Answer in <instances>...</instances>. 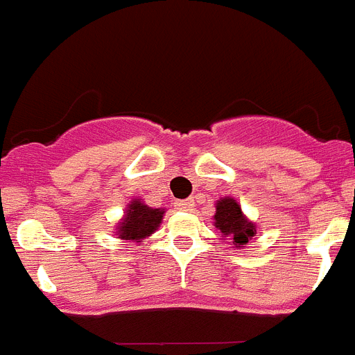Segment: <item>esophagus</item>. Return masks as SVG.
Instances as JSON below:
<instances>
[{"label": "esophagus", "instance_id": "1", "mask_svg": "<svg viewBox=\"0 0 355 355\" xmlns=\"http://www.w3.org/2000/svg\"><path fill=\"white\" fill-rule=\"evenodd\" d=\"M175 208H178V209H184V211H190V209L193 208V199L178 200V202H175Z\"/></svg>", "mask_w": 355, "mask_h": 355}]
</instances>
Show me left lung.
<instances>
[{"mask_svg":"<svg viewBox=\"0 0 355 355\" xmlns=\"http://www.w3.org/2000/svg\"><path fill=\"white\" fill-rule=\"evenodd\" d=\"M215 215L213 225L222 234V240H229V245L233 249H243L249 245V241L256 236V224L249 220L245 213L241 211V206L234 197H220L215 202Z\"/></svg>","mask_w":355,"mask_h":355,"instance_id":"1","label":"left lung"}]
</instances>
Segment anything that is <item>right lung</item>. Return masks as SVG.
Segmentation results:
<instances>
[{"label": "right lung", "mask_w": 355, "mask_h": 355, "mask_svg": "<svg viewBox=\"0 0 355 355\" xmlns=\"http://www.w3.org/2000/svg\"><path fill=\"white\" fill-rule=\"evenodd\" d=\"M163 215H165V208H150L142 199L135 197L128 205L126 211L122 215L114 233L124 241L140 243L142 240L149 238L155 231H158Z\"/></svg>", "instance_id": "1"}]
</instances>
